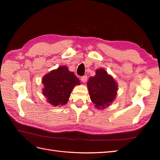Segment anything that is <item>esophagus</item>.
Returning a JSON list of instances; mask_svg holds the SVG:
<instances>
[{
    "label": "esophagus",
    "instance_id": "obj_1",
    "mask_svg": "<svg viewBox=\"0 0 160 160\" xmlns=\"http://www.w3.org/2000/svg\"><path fill=\"white\" fill-rule=\"evenodd\" d=\"M87 79H88V78H87V76H84L81 77V81H82V82H86Z\"/></svg>",
    "mask_w": 160,
    "mask_h": 160
}]
</instances>
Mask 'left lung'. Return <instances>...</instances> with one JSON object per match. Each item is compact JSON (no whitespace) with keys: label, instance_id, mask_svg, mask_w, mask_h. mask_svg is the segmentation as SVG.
Here are the masks:
<instances>
[{"label":"left lung","instance_id":"left-lung-1","mask_svg":"<svg viewBox=\"0 0 160 160\" xmlns=\"http://www.w3.org/2000/svg\"><path fill=\"white\" fill-rule=\"evenodd\" d=\"M90 99L98 109H104L115 100L118 85L113 77L102 68L96 70L87 82Z\"/></svg>","mask_w":160,"mask_h":160}]
</instances>
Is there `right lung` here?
Segmentation results:
<instances>
[{
	"mask_svg": "<svg viewBox=\"0 0 160 160\" xmlns=\"http://www.w3.org/2000/svg\"><path fill=\"white\" fill-rule=\"evenodd\" d=\"M42 93L47 101L53 107L65 105L75 86L80 82L75 74L62 65L45 74L42 79Z\"/></svg>",
	"mask_w": 160,
	"mask_h": 160,
	"instance_id": "add662e5",
	"label": "right lung"
}]
</instances>
